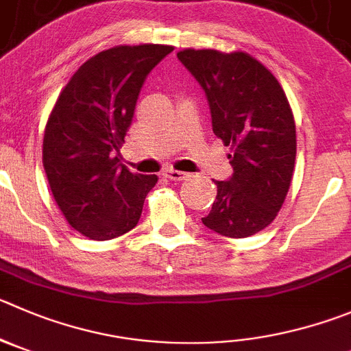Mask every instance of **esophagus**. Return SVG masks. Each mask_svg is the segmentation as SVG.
Here are the masks:
<instances>
[{
  "instance_id": "1",
  "label": "esophagus",
  "mask_w": 351,
  "mask_h": 351,
  "mask_svg": "<svg viewBox=\"0 0 351 351\" xmlns=\"http://www.w3.org/2000/svg\"><path fill=\"white\" fill-rule=\"evenodd\" d=\"M165 176H166V178H169V180H175V182H180V180L189 178V173L178 171V169H173V168H168L165 171Z\"/></svg>"
}]
</instances>
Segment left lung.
I'll return each instance as SVG.
<instances>
[{
    "label": "left lung",
    "mask_w": 351,
    "mask_h": 351,
    "mask_svg": "<svg viewBox=\"0 0 351 351\" xmlns=\"http://www.w3.org/2000/svg\"><path fill=\"white\" fill-rule=\"evenodd\" d=\"M209 101L213 133L230 147V180L216 183L202 223L225 237L258 234L275 220L293 180L296 124L277 77L244 51L176 53Z\"/></svg>",
    "instance_id": "1"
}]
</instances>
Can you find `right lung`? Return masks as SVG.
<instances>
[{
  "label": "right lung",
  "mask_w": 351,
  "mask_h": 351,
  "mask_svg": "<svg viewBox=\"0 0 351 351\" xmlns=\"http://www.w3.org/2000/svg\"><path fill=\"white\" fill-rule=\"evenodd\" d=\"M173 47L109 48L84 62L48 117L43 166L51 194L74 230L109 241L135 228L156 175L117 165L147 74Z\"/></svg>",
  "instance_id": "add662e5"
}]
</instances>
